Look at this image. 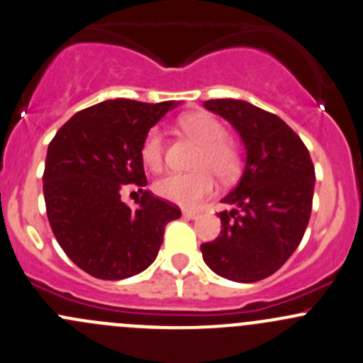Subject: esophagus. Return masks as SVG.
Returning a JSON list of instances; mask_svg holds the SVG:
<instances>
[{"label":"esophagus","mask_w":363,"mask_h":363,"mask_svg":"<svg viewBox=\"0 0 363 363\" xmlns=\"http://www.w3.org/2000/svg\"><path fill=\"white\" fill-rule=\"evenodd\" d=\"M182 216H184V218H188V219H196L200 216V212L188 211V208H184V211H182Z\"/></svg>","instance_id":"1"}]
</instances>
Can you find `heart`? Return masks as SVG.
<instances>
[{
    "label": "heart",
    "mask_w": 363,
    "mask_h": 363,
    "mask_svg": "<svg viewBox=\"0 0 363 363\" xmlns=\"http://www.w3.org/2000/svg\"><path fill=\"white\" fill-rule=\"evenodd\" d=\"M181 130L200 144L193 161L195 172L168 174L156 182V193L161 199L182 207H199L216 191V177L232 181L242 167V155L235 142L226 138V128L221 121L207 112H193L181 117ZM163 135L160 128H151L140 147V158L152 172L163 168Z\"/></svg>",
    "instance_id": "b5f03b06"
}]
</instances>
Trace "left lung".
I'll list each match as a JSON object with an SVG mask.
<instances>
[{
  "label": "left lung",
  "instance_id": "8db88e82",
  "mask_svg": "<svg viewBox=\"0 0 363 363\" xmlns=\"http://www.w3.org/2000/svg\"><path fill=\"white\" fill-rule=\"evenodd\" d=\"M205 108L233 124L246 145L240 182L223 199L221 232L200 246L218 276L256 283L298 247L313 208L314 164L298 135L276 113L242 100H208Z\"/></svg>",
  "mask_w": 363,
  "mask_h": 363
}]
</instances>
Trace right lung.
Listing matches in <instances>:
<instances>
[{
  "instance_id": "obj_1",
  "label": "right lung",
  "mask_w": 363,
  "mask_h": 363,
  "mask_svg": "<svg viewBox=\"0 0 363 363\" xmlns=\"http://www.w3.org/2000/svg\"><path fill=\"white\" fill-rule=\"evenodd\" d=\"M175 101L107 100L77 112L47 149L43 196L54 237L79 269L98 279H126L147 269L175 203L140 189L137 207L121 200L126 184L147 186L140 147Z\"/></svg>"
}]
</instances>
